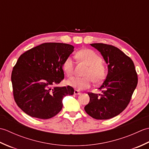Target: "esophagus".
<instances>
[{"label": "esophagus", "instance_id": "1", "mask_svg": "<svg viewBox=\"0 0 149 149\" xmlns=\"http://www.w3.org/2000/svg\"><path fill=\"white\" fill-rule=\"evenodd\" d=\"M74 95H81V92L79 91H78L77 90H74Z\"/></svg>", "mask_w": 149, "mask_h": 149}]
</instances>
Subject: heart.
Listing matches in <instances>:
<instances>
[{"label":"heart","instance_id":"obj_1","mask_svg":"<svg viewBox=\"0 0 149 149\" xmlns=\"http://www.w3.org/2000/svg\"><path fill=\"white\" fill-rule=\"evenodd\" d=\"M77 55L81 61L89 66L85 77H72L67 81V84L78 90H83L90 88L94 81L95 83H100L105 79L106 69L102 65V59L95 52L91 49H83L78 52ZM63 70L68 76L74 74V65L72 57L68 56L63 63Z\"/></svg>","mask_w":149,"mask_h":149}]
</instances>
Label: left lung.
<instances>
[{
    "label": "left lung",
    "mask_w": 149,
    "mask_h": 149,
    "mask_svg": "<svg viewBox=\"0 0 149 149\" xmlns=\"http://www.w3.org/2000/svg\"><path fill=\"white\" fill-rule=\"evenodd\" d=\"M90 45L102 54L108 72L99 88L102 93H88L90 102L84 110L95 119H109L127 107L137 86V73L132 59L117 47L104 43Z\"/></svg>",
    "instance_id": "left-lung-1"
}]
</instances>
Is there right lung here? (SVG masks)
Instances as JSON below:
<instances>
[{
	"mask_svg": "<svg viewBox=\"0 0 149 149\" xmlns=\"http://www.w3.org/2000/svg\"><path fill=\"white\" fill-rule=\"evenodd\" d=\"M71 45L45 43L19 57L13 68L14 99L24 113L40 119L56 115L63 107V97L73 95L72 87H58L64 79L63 63L74 51Z\"/></svg>",
	"mask_w": 149,
	"mask_h": 149,
	"instance_id": "add662e5",
	"label": "right lung"
}]
</instances>
